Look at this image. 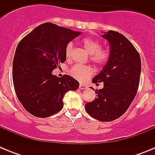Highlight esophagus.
Instances as JSON below:
<instances>
[{
  "label": "esophagus",
  "mask_w": 155,
  "mask_h": 155,
  "mask_svg": "<svg viewBox=\"0 0 155 155\" xmlns=\"http://www.w3.org/2000/svg\"><path fill=\"white\" fill-rule=\"evenodd\" d=\"M79 88H80L81 90H84V89H86V88H87V86H86L85 84H80V85H79Z\"/></svg>",
  "instance_id": "esophagus-1"
}]
</instances>
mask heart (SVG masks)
<instances>
[{
    "label": "heart",
    "instance_id": "obj_1",
    "mask_svg": "<svg viewBox=\"0 0 155 155\" xmlns=\"http://www.w3.org/2000/svg\"><path fill=\"white\" fill-rule=\"evenodd\" d=\"M81 43L88 53L91 54L90 59L94 64L98 66H102L107 63L109 57V53L107 50L101 48V43L98 40L92 37H86L82 39ZM73 51L72 43H68L65 48V57L70 59ZM93 69L88 66L76 64L70 70V74L77 80L84 81L93 74Z\"/></svg>",
    "mask_w": 155,
    "mask_h": 155
}]
</instances>
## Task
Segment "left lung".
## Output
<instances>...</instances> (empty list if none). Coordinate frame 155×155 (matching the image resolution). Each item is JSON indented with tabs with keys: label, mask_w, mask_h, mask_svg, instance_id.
<instances>
[{
	"label": "left lung",
	"mask_w": 155,
	"mask_h": 155,
	"mask_svg": "<svg viewBox=\"0 0 155 155\" xmlns=\"http://www.w3.org/2000/svg\"><path fill=\"white\" fill-rule=\"evenodd\" d=\"M102 36L109 41L110 55L92 82H103L104 87L95 91V98L85 104V110L95 120L110 122L123 116L136 96L141 61L136 48L123 34L109 30Z\"/></svg>",
	"instance_id": "left-lung-1"
}]
</instances>
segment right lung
Wrapping results in <instances>:
<instances>
[{
    "mask_svg": "<svg viewBox=\"0 0 155 155\" xmlns=\"http://www.w3.org/2000/svg\"><path fill=\"white\" fill-rule=\"evenodd\" d=\"M81 32L50 22L42 24L21 39L16 48L12 67L15 91L30 114L46 118L64 107L66 92L75 91L79 82L52 71L66 61L67 45Z\"/></svg>",
    "mask_w": 155,
    "mask_h": 155,
    "instance_id": "1",
    "label": "right lung"
}]
</instances>
